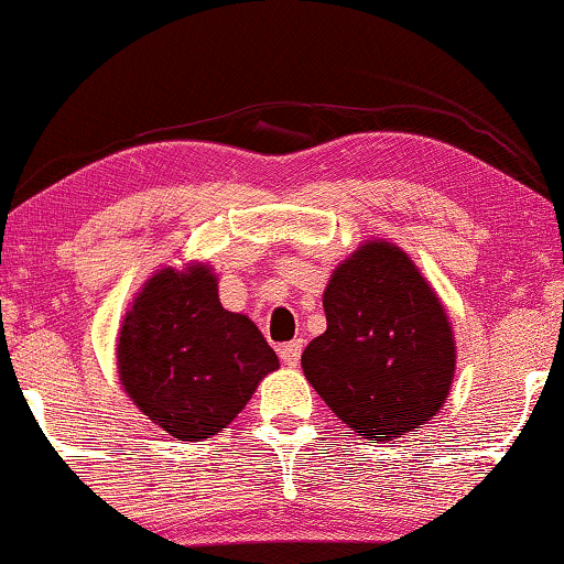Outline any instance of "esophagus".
Instances as JSON below:
<instances>
[{"label":"esophagus","instance_id":"1","mask_svg":"<svg viewBox=\"0 0 564 564\" xmlns=\"http://www.w3.org/2000/svg\"><path fill=\"white\" fill-rule=\"evenodd\" d=\"M302 348H304L302 338H296V340H289V344H283L281 348H278V354H281L283 365H289V367H296V365H299V359H302Z\"/></svg>","mask_w":564,"mask_h":564}]
</instances>
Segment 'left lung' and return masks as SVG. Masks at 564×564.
I'll return each mask as SVG.
<instances>
[{"mask_svg":"<svg viewBox=\"0 0 564 564\" xmlns=\"http://www.w3.org/2000/svg\"><path fill=\"white\" fill-rule=\"evenodd\" d=\"M327 330L302 354L304 377L338 419L369 440L430 422L445 403L455 344L440 299L409 254L369 241L335 270Z\"/></svg>","mask_w":564,"mask_h":564,"instance_id":"obj_1","label":"left lung"}]
</instances>
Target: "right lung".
Segmentation results:
<instances>
[{"label":"right lung","instance_id":"add662e5","mask_svg":"<svg viewBox=\"0 0 564 564\" xmlns=\"http://www.w3.org/2000/svg\"><path fill=\"white\" fill-rule=\"evenodd\" d=\"M119 377L138 409L176 440H205L245 409L278 356L254 323L218 302L205 265L161 270L127 312Z\"/></svg>","mask_w":564,"mask_h":564}]
</instances>
